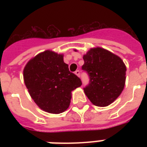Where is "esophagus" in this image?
<instances>
[{"instance_id":"obj_1","label":"esophagus","mask_w":147,"mask_h":147,"mask_svg":"<svg viewBox=\"0 0 147 147\" xmlns=\"http://www.w3.org/2000/svg\"><path fill=\"white\" fill-rule=\"evenodd\" d=\"M75 74H76V76H78V77H79V76H80V71H79V70H77V71H76Z\"/></svg>"}]
</instances>
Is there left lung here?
<instances>
[{"label":"left lung","mask_w":147,"mask_h":147,"mask_svg":"<svg viewBox=\"0 0 147 147\" xmlns=\"http://www.w3.org/2000/svg\"><path fill=\"white\" fill-rule=\"evenodd\" d=\"M83 59L82 69L90 77L89 85L84 88L85 94L95 106H108L120 96L125 85L124 62L118 55L101 47L90 49Z\"/></svg>","instance_id":"obj_1"}]
</instances>
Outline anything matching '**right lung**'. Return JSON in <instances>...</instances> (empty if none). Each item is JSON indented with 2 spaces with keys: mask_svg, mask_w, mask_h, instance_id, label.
I'll use <instances>...</instances> for the list:
<instances>
[{
  "mask_svg": "<svg viewBox=\"0 0 147 147\" xmlns=\"http://www.w3.org/2000/svg\"><path fill=\"white\" fill-rule=\"evenodd\" d=\"M63 54L52 50L39 53L24 69V80L29 94L40 109L60 114L69 108L71 92L82 85L81 79L70 72Z\"/></svg>",
  "mask_w": 147,
  "mask_h": 147,
  "instance_id": "right-lung-1",
  "label": "right lung"
}]
</instances>
